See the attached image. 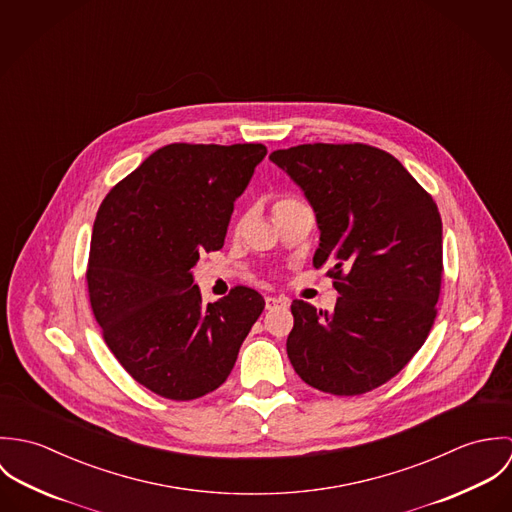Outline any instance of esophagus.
<instances>
[{
	"instance_id": "obj_1",
	"label": "esophagus",
	"mask_w": 512,
	"mask_h": 512,
	"mask_svg": "<svg viewBox=\"0 0 512 512\" xmlns=\"http://www.w3.org/2000/svg\"><path fill=\"white\" fill-rule=\"evenodd\" d=\"M290 305V301H288V297H272V295H268L266 297V309H278V307H288Z\"/></svg>"
}]
</instances>
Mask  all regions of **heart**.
<instances>
[{"instance_id":"b5f03b06","label":"heart","mask_w":512,"mask_h":512,"mask_svg":"<svg viewBox=\"0 0 512 512\" xmlns=\"http://www.w3.org/2000/svg\"><path fill=\"white\" fill-rule=\"evenodd\" d=\"M297 203H299V199H295L292 195H284V197L276 199V203H274V213H278V211H282V209H288V207L297 205Z\"/></svg>"}]
</instances>
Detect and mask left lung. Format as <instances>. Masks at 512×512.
<instances>
[{"mask_svg":"<svg viewBox=\"0 0 512 512\" xmlns=\"http://www.w3.org/2000/svg\"><path fill=\"white\" fill-rule=\"evenodd\" d=\"M270 159L313 207L319 248L339 292L333 311L295 299L288 357L309 386L357 396L396 376L420 351L441 288V217L390 153L365 144H303Z\"/></svg>","mask_w":512,"mask_h":512,"instance_id":"8db88e82","label":"left lung"}]
</instances>
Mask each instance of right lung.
<instances>
[{
    "instance_id": "right-lung-1",
    "label": "right lung",
    "mask_w": 512,
    "mask_h": 512,
    "mask_svg": "<svg viewBox=\"0 0 512 512\" xmlns=\"http://www.w3.org/2000/svg\"><path fill=\"white\" fill-rule=\"evenodd\" d=\"M262 144H171L102 201L86 270L92 313L118 363L169 400H195L228 378L264 311L236 286L203 303L191 268L220 250L234 201L266 157Z\"/></svg>"
}]
</instances>
